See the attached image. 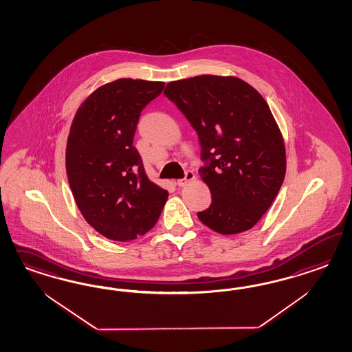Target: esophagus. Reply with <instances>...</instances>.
<instances>
[{
    "mask_svg": "<svg viewBox=\"0 0 352 352\" xmlns=\"http://www.w3.org/2000/svg\"><path fill=\"white\" fill-rule=\"evenodd\" d=\"M195 181V174L192 173V171H186V175H184V178H182V179H178L177 182V184L179 186V187H186L187 184H190L191 182Z\"/></svg>",
    "mask_w": 352,
    "mask_h": 352,
    "instance_id": "1",
    "label": "esophagus"
}]
</instances>
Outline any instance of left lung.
<instances>
[{"mask_svg":"<svg viewBox=\"0 0 352 352\" xmlns=\"http://www.w3.org/2000/svg\"><path fill=\"white\" fill-rule=\"evenodd\" d=\"M164 96L196 130L199 174L212 205L197 213L215 232L250 230L274 203L287 171L285 143L265 98L234 76H195L169 82Z\"/></svg>","mask_w":352,"mask_h":352,"instance_id":"8db88e82","label":"left lung"}]
</instances>
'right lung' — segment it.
I'll list each match as a JSON object with an SVG mask.
<instances>
[{
    "instance_id": "right-lung-1",
    "label": "right lung",
    "mask_w": 352,
    "mask_h": 352,
    "mask_svg": "<svg viewBox=\"0 0 352 352\" xmlns=\"http://www.w3.org/2000/svg\"><path fill=\"white\" fill-rule=\"evenodd\" d=\"M162 81L118 78L78 107L65 148V169L78 210L96 232L129 241L148 232L169 193L149 181L133 139L140 112Z\"/></svg>"
}]
</instances>
